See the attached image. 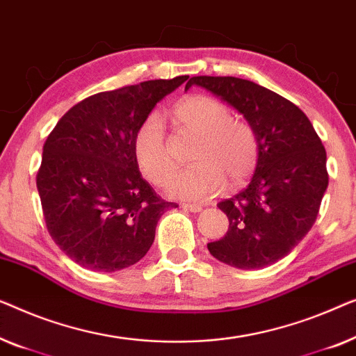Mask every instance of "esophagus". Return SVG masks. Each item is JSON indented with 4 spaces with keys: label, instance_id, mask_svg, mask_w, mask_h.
<instances>
[{
    "label": "esophagus",
    "instance_id": "1",
    "mask_svg": "<svg viewBox=\"0 0 356 356\" xmlns=\"http://www.w3.org/2000/svg\"><path fill=\"white\" fill-rule=\"evenodd\" d=\"M182 208H184V209H188V211H192V213H200V211H203V207H202V204L182 203Z\"/></svg>",
    "mask_w": 356,
    "mask_h": 356
}]
</instances>
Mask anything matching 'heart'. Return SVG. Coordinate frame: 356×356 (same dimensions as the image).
<instances>
[{
	"label": "heart",
	"mask_w": 356,
	"mask_h": 356,
	"mask_svg": "<svg viewBox=\"0 0 356 356\" xmlns=\"http://www.w3.org/2000/svg\"><path fill=\"white\" fill-rule=\"evenodd\" d=\"M180 127L198 135L192 152L195 164L177 172L166 185L168 195L180 200H207L226 184H242L258 161V137L242 119L232 118L226 104L207 95H192L176 104ZM134 152L138 168L152 182L161 185L176 163L166 140V127L158 114H149L135 134Z\"/></svg>",
	"instance_id": "1"
}]
</instances>
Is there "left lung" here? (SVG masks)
<instances>
[{
  "label": "left lung",
  "instance_id": "left-lung-1",
  "mask_svg": "<svg viewBox=\"0 0 356 356\" xmlns=\"http://www.w3.org/2000/svg\"><path fill=\"white\" fill-rule=\"evenodd\" d=\"M237 109L258 137V161L247 188L222 200L229 229L208 250L237 269H259L279 261L313 227L329 176L326 149L298 106L261 85L237 77H192Z\"/></svg>",
  "mask_w": 356,
  "mask_h": 356
}]
</instances>
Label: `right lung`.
I'll use <instances>...</instances> for the list:
<instances>
[{
	"mask_svg": "<svg viewBox=\"0 0 356 356\" xmlns=\"http://www.w3.org/2000/svg\"><path fill=\"white\" fill-rule=\"evenodd\" d=\"M188 76L148 80L82 99L43 145L37 188L48 232L72 261L114 273L142 259L159 218L176 203L138 171L135 134Z\"/></svg>",
	"mask_w": 356,
	"mask_h": 356,
	"instance_id": "right-lung-1",
	"label": "right lung"
}]
</instances>
